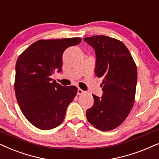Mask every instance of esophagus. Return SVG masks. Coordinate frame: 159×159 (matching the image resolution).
Here are the masks:
<instances>
[{"instance_id":"obj_1","label":"esophagus","mask_w":159,"mask_h":159,"mask_svg":"<svg viewBox=\"0 0 159 159\" xmlns=\"http://www.w3.org/2000/svg\"><path fill=\"white\" fill-rule=\"evenodd\" d=\"M84 93V90H82V89H80V88H78V90H77V95H82Z\"/></svg>"}]
</instances>
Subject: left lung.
<instances>
[{
    "mask_svg": "<svg viewBox=\"0 0 159 159\" xmlns=\"http://www.w3.org/2000/svg\"><path fill=\"white\" fill-rule=\"evenodd\" d=\"M84 41L94 48L95 74L103 78L102 97L93 95L94 104L86 111V117L96 129L111 131L123 123L134 104L137 65L127 47L116 39L93 36Z\"/></svg>",
    "mask_w": 159,
    "mask_h": 159,
    "instance_id": "left-lung-1",
    "label": "left lung"
}]
</instances>
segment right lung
Instances as JSON below:
<instances>
[{"mask_svg":"<svg viewBox=\"0 0 159 159\" xmlns=\"http://www.w3.org/2000/svg\"><path fill=\"white\" fill-rule=\"evenodd\" d=\"M81 42L79 37L41 39L18 57L14 80L16 101L22 114L35 127L49 130L64 120L77 88L61 86L52 81L50 76L62 71V57L66 49Z\"/></svg>","mask_w":159,"mask_h":159,"instance_id":"right-lung-1","label":"right lung"}]
</instances>
